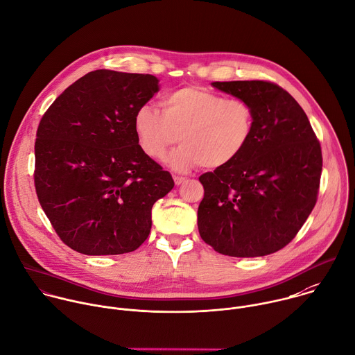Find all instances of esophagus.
Segmentation results:
<instances>
[{
  "label": "esophagus",
  "mask_w": 355,
  "mask_h": 355,
  "mask_svg": "<svg viewBox=\"0 0 355 355\" xmlns=\"http://www.w3.org/2000/svg\"><path fill=\"white\" fill-rule=\"evenodd\" d=\"M173 180H175V184H176V186H180L182 183H184V182H186V178L175 175V176H173Z\"/></svg>",
  "instance_id": "1"
}]
</instances>
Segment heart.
<instances>
[{"mask_svg":"<svg viewBox=\"0 0 355 355\" xmlns=\"http://www.w3.org/2000/svg\"><path fill=\"white\" fill-rule=\"evenodd\" d=\"M161 112L141 105L133 119L140 148L161 161L180 139L182 144L168 158L175 172H189L200 165L222 168L237 159L248 146L255 116L251 105L201 87H182L166 93Z\"/></svg>","mask_w":355,"mask_h":355,"instance_id":"obj_1","label":"heart"}]
</instances>
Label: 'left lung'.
Segmentation results:
<instances>
[{"mask_svg": "<svg viewBox=\"0 0 355 355\" xmlns=\"http://www.w3.org/2000/svg\"><path fill=\"white\" fill-rule=\"evenodd\" d=\"M212 87L247 101L255 128L237 159L200 176V236L229 257L276 252L294 239L315 207L319 141L302 108L277 85L237 80L214 82Z\"/></svg>", "mask_w": 355, "mask_h": 355, "instance_id": "1", "label": "left lung"}]
</instances>
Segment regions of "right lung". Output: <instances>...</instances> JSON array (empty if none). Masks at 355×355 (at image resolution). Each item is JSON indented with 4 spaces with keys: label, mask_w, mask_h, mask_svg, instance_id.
<instances>
[{
    "label": "right lung",
    "mask_w": 355,
    "mask_h": 355,
    "mask_svg": "<svg viewBox=\"0 0 355 355\" xmlns=\"http://www.w3.org/2000/svg\"><path fill=\"white\" fill-rule=\"evenodd\" d=\"M153 75L107 69L71 85L47 110L35 144V184L60 239L86 255L135 251L151 209L175 186L139 146L136 111L159 92Z\"/></svg>",
    "instance_id": "1"
}]
</instances>
